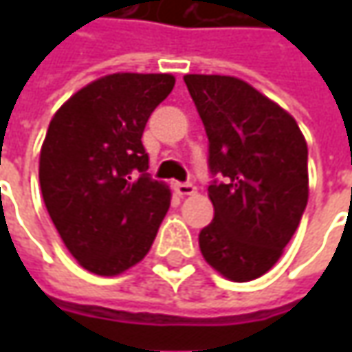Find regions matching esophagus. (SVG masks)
<instances>
[{
  "label": "esophagus",
  "instance_id": "34e87169",
  "mask_svg": "<svg viewBox=\"0 0 352 352\" xmlns=\"http://www.w3.org/2000/svg\"><path fill=\"white\" fill-rule=\"evenodd\" d=\"M174 190L178 192V196H194L196 194V186L192 182H178L174 186Z\"/></svg>",
  "mask_w": 352,
  "mask_h": 352
}]
</instances>
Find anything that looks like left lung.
I'll use <instances>...</instances> for the list:
<instances>
[{"instance_id":"left-lung-1","label":"left lung","mask_w":352,"mask_h":352,"mask_svg":"<svg viewBox=\"0 0 352 352\" xmlns=\"http://www.w3.org/2000/svg\"><path fill=\"white\" fill-rule=\"evenodd\" d=\"M210 141L213 221L199 231L204 258L225 278L266 274L307 206V144L296 119L231 76H184ZM220 178L217 181L214 176Z\"/></svg>"}]
</instances>
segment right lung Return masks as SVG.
<instances>
[{
  "label": "right lung",
  "mask_w": 352,
  "mask_h": 352,
  "mask_svg": "<svg viewBox=\"0 0 352 352\" xmlns=\"http://www.w3.org/2000/svg\"><path fill=\"white\" fill-rule=\"evenodd\" d=\"M170 74H109L54 113L38 180L48 215L86 270L116 276L144 258L170 208L151 178L142 131L174 88Z\"/></svg>",
  "instance_id": "add662e5"
}]
</instances>
